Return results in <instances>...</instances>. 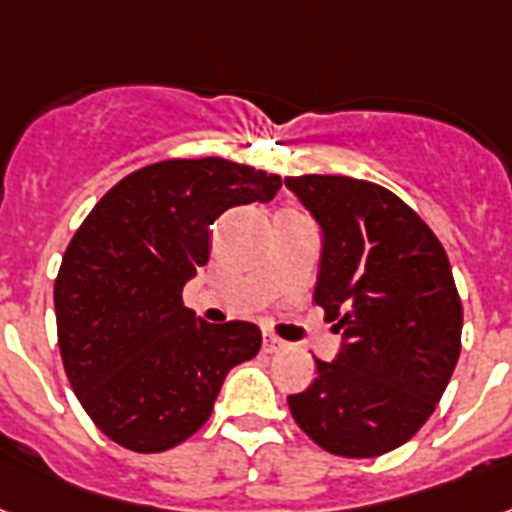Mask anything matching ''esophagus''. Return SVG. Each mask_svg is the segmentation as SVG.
Masks as SVG:
<instances>
[{
    "label": "esophagus",
    "instance_id": "1",
    "mask_svg": "<svg viewBox=\"0 0 512 512\" xmlns=\"http://www.w3.org/2000/svg\"><path fill=\"white\" fill-rule=\"evenodd\" d=\"M282 345H285V342H282L280 337L269 335V332H266V335H264V353H277Z\"/></svg>",
    "mask_w": 512,
    "mask_h": 512
}]
</instances>
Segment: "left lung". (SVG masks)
<instances>
[{"label": "left lung", "instance_id": "8db88e82", "mask_svg": "<svg viewBox=\"0 0 512 512\" xmlns=\"http://www.w3.org/2000/svg\"><path fill=\"white\" fill-rule=\"evenodd\" d=\"M322 227L314 301L337 322L335 361L287 405L316 445L377 458L437 408L460 356L463 306L447 253L392 190L345 175L285 177Z\"/></svg>", "mask_w": 512, "mask_h": 512}]
</instances>
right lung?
I'll list each match as a JSON object with an SVG mask.
<instances>
[{
    "label": "right lung",
    "mask_w": 512,
    "mask_h": 512,
    "mask_svg": "<svg viewBox=\"0 0 512 512\" xmlns=\"http://www.w3.org/2000/svg\"><path fill=\"white\" fill-rule=\"evenodd\" d=\"M280 175L219 156L167 159L104 193L70 240L54 311L67 379L112 442L162 453L211 416L227 371L251 361V322L209 324L183 303L209 261V225L232 206L272 201Z\"/></svg>",
    "instance_id": "add662e5"
}]
</instances>
